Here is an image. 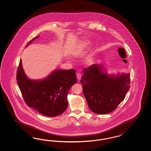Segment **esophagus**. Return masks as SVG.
Returning <instances> with one entry per match:
<instances>
[{"label": "esophagus", "instance_id": "esophagus-1", "mask_svg": "<svg viewBox=\"0 0 151 151\" xmlns=\"http://www.w3.org/2000/svg\"><path fill=\"white\" fill-rule=\"evenodd\" d=\"M76 76H77V78H78V80L79 81V80H80V79L81 78V74L80 73H78L77 75H76Z\"/></svg>", "mask_w": 151, "mask_h": 151}]
</instances>
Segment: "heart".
<instances>
[{
	"instance_id": "b5f03b06",
	"label": "heart",
	"mask_w": 151,
	"mask_h": 151,
	"mask_svg": "<svg viewBox=\"0 0 151 151\" xmlns=\"http://www.w3.org/2000/svg\"><path fill=\"white\" fill-rule=\"evenodd\" d=\"M86 43H87V42H86ZM85 44H86V43H85ZM84 46H85L84 45H83L81 46H80V47L78 49V50L76 51V52H81V50H82V47H84Z\"/></svg>"
}]
</instances>
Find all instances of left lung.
I'll return each instance as SVG.
<instances>
[{"mask_svg":"<svg viewBox=\"0 0 151 151\" xmlns=\"http://www.w3.org/2000/svg\"><path fill=\"white\" fill-rule=\"evenodd\" d=\"M104 67L93 64L82 70L81 83L89 109L96 114H107L115 110L130 88V73L115 76L106 73Z\"/></svg>","mask_w":151,"mask_h":151,"instance_id":"left-lung-1","label":"left lung"}]
</instances>
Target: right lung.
Segmentation results:
<instances>
[{
  "label": "right lung",
  "mask_w": 151,
  "mask_h": 151,
  "mask_svg": "<svg viewBox=\"0 0 151 151\" xmlns=\"http://www.w3.org/2000/svg\"><path fill=\"white\" fill-rule=\"evenodd\" d=\"M38 37L33 38L26 47ZM17 80L27 105L47 117L58 116L66 110L69 90L78 81L74 69L55 70L41 80L29 79L23 70L21 59Z\"/></svg>",
  "instance_id": "obj_1"
}]
</instances>
